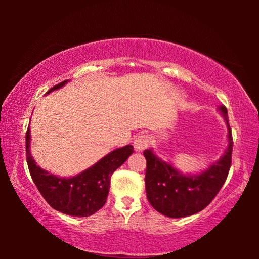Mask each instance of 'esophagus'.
Segmentation results:
<instances>
[{"instance_id":"1","label":"esophagus","mask_w":259,"mask_h":259,"mask_svg":"<svg viewBox=\"0 0 259 259\" xmlns=\"http://www.w3.org/2000/svg\"><path fill=\"white\" fill-rule=\"evenodd\" d=\"M148 145H150V139H148V137L145 136V134H139L133 143L134 150L137 152L144 151L145 148H147Z\"/></svg>"}]
</instances>
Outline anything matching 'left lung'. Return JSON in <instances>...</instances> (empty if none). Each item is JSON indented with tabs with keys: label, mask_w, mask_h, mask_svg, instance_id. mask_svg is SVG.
I'll use <instances>...</instances> for the list:
<instances>
[{
	"label": "left lung",
	"mask_w": 259,
	"mask_h": 259,
	"mask_svg": "<svg viewBox=\"0 0 259 259\" xmlns=\"http://www.w3.org/2000/svg\"><path fill=\"white\" fill-rule=\"evenodd\" d=\"M218 112L228 127V147L218 160L199 173H183L153 151L144 152L147 167L145 176L147 199L166 217L182 218L204 210L224 185L231 166L232 134L228 109L219 106Z\"/></svg>",
	"instance_id": "obj_1"
}]
</instances>
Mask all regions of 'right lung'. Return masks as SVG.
I'll list each match as a JSON object with an SVG mask.
<instances>
[{"label": "right lung", "mask_w": 259, "mask_h": 259, "mask_svg": "<svg viewBox=\"0 0 259 259\" xmlns=\"http://www.w3.org/2000/svg\"><path fill=\"white\" fill-rule=\"evenodd\" d=\"M68 81L56 84L46 94L63 87ZM30 140V130L28 128L26 134L27 162L33 182L54 210L73 217H88L104 206L107 200L111 176L133 153L132 145L116 148L79 175L63 178L36 165V161L31 157Z\"/></svg>", "instance_id": "1"}]
</instances>
